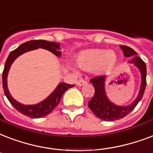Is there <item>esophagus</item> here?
<instances>
[{"mask_svg":"<svg viewBox=\"0 0 153 153\" xmlns=\"http://www.w3.org/2000/svg\"><path fill=\"white\" fill-rule=\"evenodd\" d=\"M77 86H79V87H82V86H83V85L87 84V82L83 80V79H80L79 81L77 82Z\"/></svg>","mask_w":153,"mask_h":153,"instance_id":"1","label":"esophagus"}]
</instances>
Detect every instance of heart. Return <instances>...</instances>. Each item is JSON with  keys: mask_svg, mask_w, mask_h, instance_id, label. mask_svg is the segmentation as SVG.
Returning <instances> with one entry per match:
<instances>
[{"mask_svg": "<svg viewBox=\"0 0 153 153\" xmlns=\"http://www.w3.org/2000/svg\"><path fill=\"white\" fill-rule=\"evenodd\" d=\"M114 51L92 49L82 51L77 56V65L85 71H93L95 74H102L110 71L116 62Z\"/></svg>", "mask_w": 153, "mask_h": 153, "instance_id": "heart-1", "label": "heart"}]
</instances>
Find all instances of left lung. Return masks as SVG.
Listing matches in <instances>:
<instances>
[{
  "label": "left lung",
  "mask_w": 153,
  "mask_h": 153,
  "mask_svg": "<svg viewBox=\"0 0 153 153\" xmlns=\"http://www.w3.org/2000/svg\"><path fill=\"white\" fill-rule=\"evenodd\" d=\"M120 47L123 51L124 57L131 58L128 62V63L133 64L134 66L138 68L141 76V82H140L138 95L136 96V100L130 104L120 106V105L115 104L108 99L105 90L107 76L103 75V76L95 77L90 80V82L95 87V95L88 102V107L98 118L105 121L120 120L129 114L136 108L138 102L141 100L146 87L147 69L144 62L137 56V53L131 47H128L126 45H120Z\"/></svg>",
  "instance_id": "left-lung-1"
}]
</instances>
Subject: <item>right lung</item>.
Masks as SVG:
<instances>
[{"mask_svg":"<svg viewBox=\"0 0 153 153\" xmlns=\"http://www.w3.org/2000/svg\"><path fill=\"white\" fill-rule=\"evenodd\" d=\"M39 48L50 51L58 58H60L62 55V51L59 43L48 42L45 40L29 41V42H26L19 45L16 50L13 51L9 53V57L7 58L5 64H4V68L3 71V74H2L3 89H4V95L9 100V102L19 112L26 115L28 117L33 119L42 118V117H44L45 115L50 114L60 102L62 96L63 95L66 90L74 86V85L67 84L65 82H60L48 97L45 98V100L41 101L38 103H36V104H22L12 97L11 94L9 93V91L8 89V84H7V77L9 74V69L11 67V65L14 62L15 59L18 58L20 55H22L26 52H29V51Z\"/></svg>","mask_w":153,"mask_h":153,"instance_id":"add662e5","label":"right lung"}]
</instances>
